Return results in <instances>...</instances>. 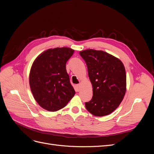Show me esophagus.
<instances>
[{
    "label": "esophagus",
    "instance_id": "34e87169",
    "mask_svg": "<svg viewBox=\"0 0 154 154\" xmlns=\"http://www.w3.org/2000/svg\"><path fill=\"white\" fill-rule=\"evenodd\" d=\"M76 88H77V89H78V91H79L80 90V84H78V85H76Z\"/></svg>",
    "mask_w": 154,
    "mask_h": 154
}]
</instances>
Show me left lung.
I'll list each match as a JSON object with an SVG mask.
<instances>
[{"label": "left lung", "mask_w": 154, "mask_h": 154, "mask_svg": "<svg viewBox=\"0 0 154 154\" xmlns=\"http://www.w3.org/2000/svg\"><path fill=\"white\" fill-rule=\"evenodd\" d=\"M80 54L86 62L93 91L92 100L85 103L86 109L95 116L109 115L122 103L127 91L124 65L103 51L89 49Z\"/></svg>", "instance_id": "obj_1"}]
</instances>
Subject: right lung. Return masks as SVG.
<instances>
[{
    "label": "right lung",
    "instance_id": "right-lung-1",
    "mask_svg": "<svg viewBox=\"0 0 154 154\" xmlns=\"http://www.w3.org/2000/svg\"><path fill=\"white\" fill-rule=\"evenodd\" d=\"M74 52L66 47L49 49L32 63L29 86L35 101L44 109L50 112L62 109L75 94L66 65Z\"/></svg>",
    "mask_w": 154,
    "mask_h": 154
}]
</instances>
